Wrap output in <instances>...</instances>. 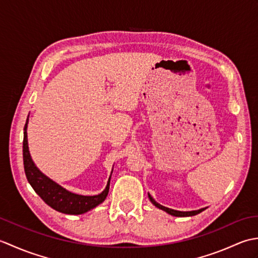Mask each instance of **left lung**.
<instances>
[{"instance_id":"obj_1","label":"left lung","mask_w":258,"mask_h":258,"mask_svg":"<svg viewBox=\"0 0 258 258\" xmlns=\"http://www.w3.org/2000/svg\"><path fill=\"white\" fill-rule=\"evenodd\" d=\"M149 199L150 201L152 202L153 205H155L157 208H160V210L166 212L167 214H171V215L173 216H177V217H187V216H194V215H197V214H200L201 212H203L205 210V208H201V210H197V211H190V212H180V211H175V210H172V208H168V207H165L163 206L161 204H158V203L153 199V197L149 194Z\"/></svg>"}]
</instances>
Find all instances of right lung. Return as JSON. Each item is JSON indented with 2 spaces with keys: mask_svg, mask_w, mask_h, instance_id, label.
<instances>
[{
  "mask_svg": "<svg viewBox=\"0 0 258 258\" xmlns=\"http://www.w3.org/2000/svg\"><path fill=\"white\" fill-rule=\"evenodd\" d=\"M27 122H29V117H27L24 126L23 163L26 178L29 180V183L31 184L33 189L35 190V193L40 196L48 206H51L53 210L64 214H70V215L84 214L105 201L108 194L109 180H111V177L108 178L106 187L101 194L94 196H84L74 194L72 191H69L68 189L63 188L61 185H58L51 178H48L46 175L43 174L40 169L35 166L34 162L32 161V157L29 151V144H27Z\"/></svg>",
  "mask_w": 258,
  "mask_h": 258,
  "instance_id": "obj_1",
  "label": "right lung"
}]
</instances>
